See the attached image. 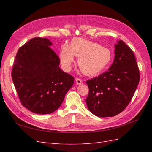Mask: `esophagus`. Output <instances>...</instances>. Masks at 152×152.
<instances>
[{"instance_id": "34e87169", "label": "esophagus", "mask_w": 152, "mask_h": 152, "mask_svg": "<svg viewBox=\"0 0 152 152\" xmlns=\"http://www.w3.org/2000/svg\"><path fill=\"white\" fill-rule=\"evenodd\" d=\"M76 83L77 85H81L83 82H82V80L81 79L76 78Z\"/></svg>"}]
</instances>
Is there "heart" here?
I'll use <instances>...</instances> for the list:
<instances>
[{"label": "heart", "mask_w": 152, "mask_h": 152, "mask_svg": "<svg viewBox=\"0 0 152 152\" xmlns=\"http://www.w3.org/2000/svg\"><path fill=\"white\" fill-rule=\"evenodd\" d=\"M74 56L78 57L79 67L88 75L102 72L112 59V53L109 48L81 38H74L69 46H64L60 51L61 65L66 72L71 69Z\"/></svg>", "instance_id": "b5f03b06"}]
</instances>
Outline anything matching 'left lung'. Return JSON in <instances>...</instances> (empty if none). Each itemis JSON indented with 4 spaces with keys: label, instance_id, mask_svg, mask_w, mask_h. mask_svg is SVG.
<instances>
[{
    "label": "left lung",
    "instance_id": "1",
    "mask_svg": "<svg viewBox=\"0 0 152 152\" xmlns=\"http://www.w3.org/2000/svg\"><path fill=\"white\" fill-rule=\"evenodd\" d=\"M115 56L108 70L88 80L89 110L98 117H113L127 107L140 80L133 51L123 40L115 44Z\"/></svg>",
    "mask_w": 152,
    "mask_h": 152
}]
</instances>
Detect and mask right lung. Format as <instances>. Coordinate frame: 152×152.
Listing matches in <instances>:
<instances>
[{"label":"right lung","instance_id":"right-lung-1","mask_svg":"<svg viewBox=\"0 0 152 152\" xmlns=\"http://www.w3.org/2000/svg\"><path fill=\"white\" fill-rule=\"evenodd\" d=\"M46 38H34L19 48L12 78L24 107L48 114L60 107L74 78L59 67L60 59Z\"/></svg>","mask_w":152,"mask_h":152}]
</instances>
